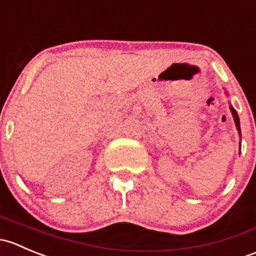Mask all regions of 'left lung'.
Wrapping results in <instances>:
<instances>
[{
  "mask_svg": "<svg viewBox=\"0 0 256 256\" xmlns=\"http://www.w3.org/2000/svg\"><path fill=\"white\" fill-rule=\"evenodd\" d=\"M230 110H232V114H233L234 117V122H236V129H238L239 134H240V123H239V117H238V113H236V110L233 108V107L230 106Z\"/></svg>",
  "mask_w": 256,
  "mask_h": 256,
  "instance_id": "left-lung-1",
  "label": "left lung"
}]
</instances>
